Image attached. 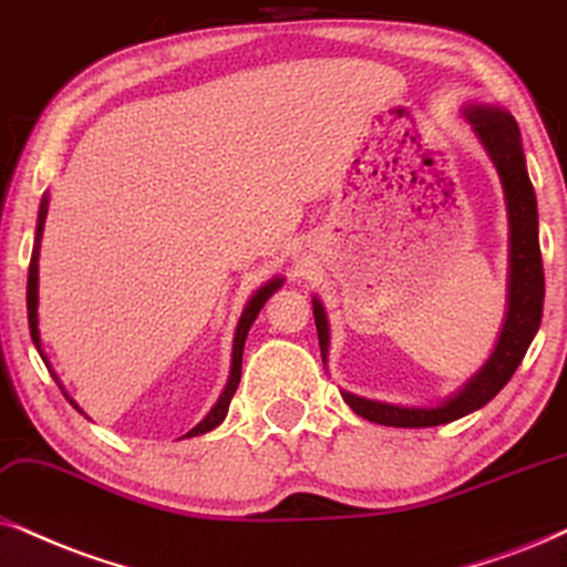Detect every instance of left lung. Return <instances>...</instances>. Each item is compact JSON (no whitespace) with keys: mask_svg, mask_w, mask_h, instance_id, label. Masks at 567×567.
Returning a JSON list of instances; mask_svg holds the SVG:
<instances>
[{"mask_svg":"<svg viewBox=\"0 0 567 567\" xmlns=\"http://www.w3.org/2000/svg\"><path fill=\"white\" fill-rule=\"evenodd\" d=\"M463 114L474 125L486 154L492 156L505 188L507 219H511V296H507V317L489 361L484 363L476 377H471V382L461 392H455L453 398H447L440 405L405 408L358 398L353 392H342V400L361 419L374 421V424L400 429L440 426L478 411L511 382L528 346H532L536 329L542 324L544 267L539 248V214H536L534 185L528 181L526 172L518 123H515L511 112L497 110V106L471 104L465 106ZM313 321H317L319 332L321 361L327 363L329 327L324 306L317 298H313Z\"/></svg>","mask_w":567,"mask_h":567,"instance_id":"1","label":"left lung"}]
</instances>
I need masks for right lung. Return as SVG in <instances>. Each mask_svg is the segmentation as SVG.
<instances>
[{
  "label": "right lung",
  "mask_w": 567,
  "mask_h": 567,
  "mask_svg": "<svg viewBox=\"0 0 567 567\" xmlns=\"http://www.w3.org/2000/svg\"><path fill=\"white\" fill-rule=\"evenodd\" d=\"M47 204L49 198L44 196L41 200V209H39V225H35V246H33V256H31V267H28V290H25V303H28V327H31V337H33V346L39 348L41 353V337H39V240H41V233H44V219H47ZM279 285H282V279H269L264 288H259L250 296L246 311H243V317L238 321V329H235V346H233V369H230V382H227L225 392H221L217 405L212 408L209 413H206V419L200 421L198 426H193L188 434L185 436H198V434H206L212 432L214 426H219L221 421H225L227 415V408H230V400L235 395V390H238L240 384V367H243V346H246V337H248V329L254 324L256 317H259V311L264 308V303L271 298V292H275ZM44 358V353H41ZM47 363V358H44ZM56 379V377H54ZM68 398V395H64ZM73 403V400H70ZM75 405V403H73ZM78 408V405H75Z\"/></svg>",
  "instance_id": "right-lung-1"
}]
</instances>
